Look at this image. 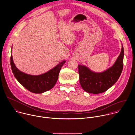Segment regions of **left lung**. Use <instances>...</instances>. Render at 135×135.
Listing matches in <instances>:
<instances>
[{"instance_id":"1","label":"left lung","mask_w":135,"mask_h":135,"mask_svg":"<svg viewBox=\"0 0 135 135\" xmlns=\"http://www.w3.org/2000/svg\"><path fill=\"white\" fill-rule=\"evenodd\" d=\"M123 47L114 65L102 73H95L88 67L78 65L80 84L85 91L99 94L107 91L119 79L123 69Z\"/></svg>"}]
</instances>
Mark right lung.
<instances>
[{"mask_svg":"<svg viewBox=\"0 0 135 135\" xmlns=\"http://www.w3.org/2000/svg\"><path fill=\"white\" fill-rule=\"evenodd\" d=\"M64 60L48 72L40 75H31L21 71L15 66L12 55L11 56V65L13 73L17 80L25 88L34 93H42L50 90L55 85L60 70L65 63Z\"/></svg>","mask_w":135,"mask_h":135,"instance_id":"1","label":"right lung"}]
</instances>
